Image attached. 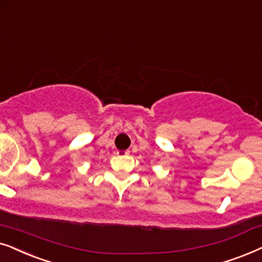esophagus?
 Segmentation results:
<instances>
[{
    "mask_svg": "<svg viewBox=\"0 0 262 262\" xmlns=\"http://www.w3.org/2000/svg\"><path fill=\"white\" fill-rule=\"evenodd\" d=\"M129 155V151H117V156H127Z\"/></svg>",
    "mask_w": 262,
    "mask_h": 262,
    "instance_id": "1",
    "label": "esophagus"
}]
</instances>
